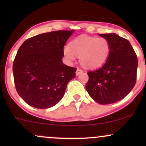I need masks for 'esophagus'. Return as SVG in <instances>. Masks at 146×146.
Listing matches in <instances>:
<instances>
[{"label":"esophagus","mask_w":146,"mask_h":146,"mask_svg":"<svg viewBox=\"0 0 146 146\" xmlns=\"http://www.w3.org/2000/svg\"><path fill=\"white\" fill-rule=\"evenodd\" d=\"M82 72H83L82 70H81L80 68H77V71H76V72H75V74H76L77 76H78V75H80V73H82Z\"/></svg>","instance_id":"esophagus-1"}]
</instances>
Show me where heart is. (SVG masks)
Masks as SVG:
<instances>
[{
  "label": "heart",
  "mask_w": 146,
  "mask_h": 146,
  "mask_svg": "<svg viewBox=\"0 0 146 146\" xmlns=\"http://www.w3.org/2000/svg\"><path fill=\"white\" fill-rule=\"evenodd\" d=\"M110 51L109 42L102 37L82 36L63 48V55L68 63H72L79 56L81 65L86 68L102 66L108 59Z\"/></svg>",
  "instance_id": "1"
}]
</instances>
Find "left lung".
Listing matches in <instances>:
<instances>
[{
    "mask_svg": "<svg viewBox=\"0 0 146 146\" xmlns=\"http://www.w3.org/2000/svg\"><path fill=\"white\" fill-rule=\"evenodd\" d=\"M109 42L110 51L101 68L88 72V93L100 104L120 101L136 83L138 60L130 42L116 33L99 34Z\"/></svg>",
    "mask_w": 146,
    "mask_h": 146,
    "instance_id": "1",
    "label": "left lung"
}]
</instances>
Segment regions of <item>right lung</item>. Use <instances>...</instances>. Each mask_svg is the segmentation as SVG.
<instances>
[{
	"mask_svg": "<svg viewBox=\"0 0 146 146\" xmlns=\"http://www.w3.org/2000/svg\"><path fill=\"white\" fill-rule=\"evenodd\" d=\"M74 30L54 31L29 38L19 48L13 64L18 95L36 108H51L64 95L76 68L62 62L63 48Z\"/></svg>",
	"mask_w": 146,
	"mask_h": 146,
	"instance_id": "obj_1",
	"label": "right lung"
}]
</instances>
